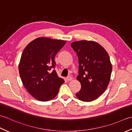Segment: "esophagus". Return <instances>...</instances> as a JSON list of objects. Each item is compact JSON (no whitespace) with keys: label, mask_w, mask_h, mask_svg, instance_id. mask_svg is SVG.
Masks as SVG:
<instances>
[{"label":"esophagus","mask_w":132,"mask_h":132,"mask_svg":"<svg viewBox=\"0 0 132 132\" xmlns=\"http://www.w3.org/2000/svg\"><path fill=\"white\" fill-rule=\"evenodd\" d=\"M67 80L68 81H71V80L73 79V78H72V77H71V76H68L67 77Z\"/></svg>","instance_id":"esophagus-1"}]
</instances>
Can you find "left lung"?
I'll list each match as a JSON object with an SVG mask.
<instances>
[{"label":"left lung","instance_id":"8db88e82","mask_svg":"<svg viewBox=\"0 0 132 132\" xmlns=\"http://www.w3.org/2000/svg\"><path fill=\"white\" fill-rule=\"evenodd\" d=\"M79 58L77 80L81 85L76 94L80 100L90 102L98 98L108 87L112 70L109 56L98 43L80 40L71 43Z\"/></svg>","mask_w":132,"mask_h":132}]
</instances>
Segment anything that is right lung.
<instances>
[{
    "instance_id": "right-lung-1",
    "label": "right lung",
    "mask_w": 132,
    "mask_h": 132,
    "mask_svg": "<svg viewBox=\"0 0 132 132\" xmlns=\"http://www.w3.org/2000/svg\"><path fill=\"white\" fill-rule=\"evenodd\" d=\"M66 41L48 37L32 40L23 50L19 64L21 81L36 100L48 101L57 95L64 80L55 69V57Z\"/></svg>"
}]
</instances>
